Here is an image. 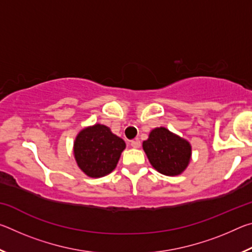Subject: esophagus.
I'll use <instances>...</instances> for the list:
<instances>
[{
    "mask_svg": "<svg viewBox=\"0 0 252 252\" xmlns=\"http://www.w3.org/2000/svg\"><path fill=\"white\" fill-rule=\"evenodd\" d=\"M131 147L132 148H140V147H141V142H140L139 140H132Z\"/></svg>",
    "mask_w": 252,
    "mask_h": 252,
    "instance_id": "obj_1",
    "label": "esophagus"
}]
</instances>
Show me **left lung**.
<instances>
[{"instance_id":"obj_1","label":"left lung","mask_w":252,"mask_h":252,"mask_svg":"<svg viewBox=\"0 0 252 252\" xmlns=\"http://www.w3.org/2000/svg\"><path fill=\"white\" fill-rule=\"evenodd\" d=\"M142 147L152 167L164 176L181 174L191 159V144L163 126L153 129Z\"/></svg>"}]
</instances>
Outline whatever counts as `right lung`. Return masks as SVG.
<instances>
[{
	"instance_id": "1",
	"label": "right lung",
	"mask_w": 252,
	"mask_h": 252,
	"mask_svg": "<svg viewBox=\"0 0 252 252\" xmlns=\"http://www.w3.org/2000/svg\"><path fill=\"white\" fill-rule=\"evenodd\" d=\"M126 142L108 126L94 125L76 135L73 152L78 167L91 178H101L116 169Z\"/></svg>"
}]
</instances>
